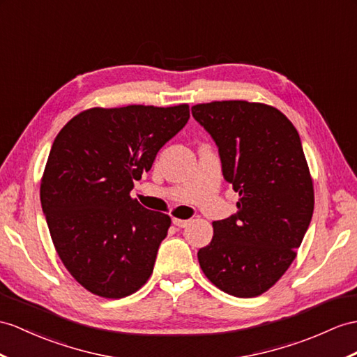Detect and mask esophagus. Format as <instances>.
Returning a JSON list of instances; mask_svg holds the SVG:
<instances>
[{
    "label": "esophagus",
    "instance_id": "obj_1",
    "mask_svg": "<svg viewBox=\"0 0 357 357\" xmlns=\"http://www.w3.org/2000/svg\"><path fill=\"white\" fill-rule=\"evenodd\" d=\"M172 224L176 225V227H180V229H185L189 225V220H178V218H172Z\"/></svg>",
    "mask_w": 357,
    "mask_h": 357
}]
</instances>
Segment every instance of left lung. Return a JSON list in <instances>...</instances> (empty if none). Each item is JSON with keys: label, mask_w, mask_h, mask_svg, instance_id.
Masks as SVG:
<instances>
[{"label": "left lung", "mask_w": 357, "mask_h": 357, "mask_svg": "<svg viewBox=\"0 0 357 357\" xmlns=\"http://www.w3.org/2000/svg\"><path fill=\"white\" fill-rule=\"evenodd\" d=\"M218 146L238 211L213 221L198 251L204 275L239 298L266 292L291 266L314 213V183L297 128L280 110L242 100L192 106Z\"/></svg>", "instance_id": "1"}]
</instances>
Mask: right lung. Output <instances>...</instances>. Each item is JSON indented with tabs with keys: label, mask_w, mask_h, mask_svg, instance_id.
<instances>
[{
	"label": "right lung",
	"mask_w": 357,
	"mask_h": 357,
	"mask_svg": "<svg viewBox=\"0 0 357 357\" xmlns=\"http://www.w3.org/2000/svg\"><path fill=\"white\" fill-rule=\"evenodd\" d=\"M188 119V104L93 107L56 136L40 204L60 260L84 289L123 298L150 279L171 218L139 204L130 190Z\"/></svg>",
	"instance_id": "obj_1"
}]
</instances>
